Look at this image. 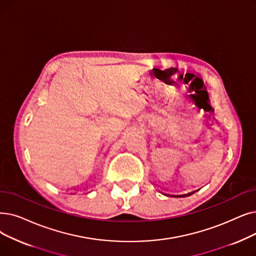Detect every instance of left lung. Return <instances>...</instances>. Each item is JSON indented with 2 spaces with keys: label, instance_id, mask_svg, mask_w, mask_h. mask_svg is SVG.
<instances>
[{
  "label": "left lung",
  "instance_id": "left-lung-1",
  "mask_svg": "<svg viewBox=\"0 0 256 256\" xmlns=\"http://www.w3.org/2000/svg\"><path fill=\"white\" fill-rule=\"evenodd\" d=\"M200 190V188H198ZM198 190H192V192H186V194H168V192H161L163 194H165V196H192V194H194L196 192H198Z\"/></svg>",
  "mask_w": 256,
  "mask_h": 256
}]
</instances>
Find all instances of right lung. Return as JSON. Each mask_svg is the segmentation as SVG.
Instances as JSON below:
<instances>
[{
	"label": "right lung",
	"instance_id": "add662e5",
	"mask_svg": "<svg viewBox=\"0 0 256 256\" xmlns=\"http://www.w3.org/2000/svg\"><path fill=\"white\" fill-rule=\"evenodd\" d=\"M68 190H69V188H68Z\"/></svg>",
	"mask_w": 256,
	"mask_h": 256
}]
</instances>
